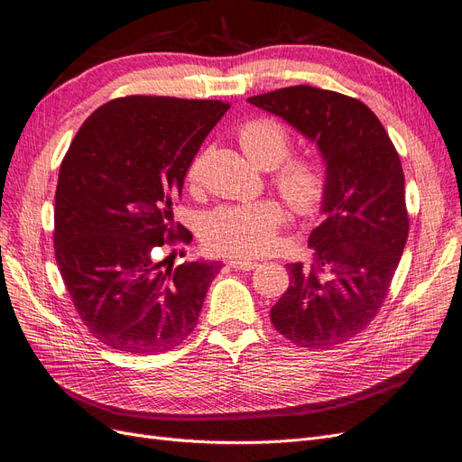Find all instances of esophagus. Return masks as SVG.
Returning <instances> with one entry per match:
<instances>
[{"instance_id": "1", "label": "esophagus", "mask_w": 462, "mask_h": 462, "mask_svg": "<svg viewBox=\"0 0 462 462\" xmlns=\"http://www.w3.org/2000/svg\"><path fill=\"white\" fill-rule=\"evenodd\" d=\"M228 263L236 271H254L259 265L257 261H252V259H230Z\"/></svg>"}]
</instances>
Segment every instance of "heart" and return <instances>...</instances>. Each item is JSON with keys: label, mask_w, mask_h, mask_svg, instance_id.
I'll return each instance as SVG.
<instances>
[{"label": "heart", "mask_w": 462, "mask_h": 462, "mask_svg": "<svg viewBox=\"0 0 462 462\" xmlns=\"http://www.w3.org/2000/svg\"><path fill=\"white\" fill-rule=\"evenodd\" d=\"M240 147L255 166L274 172L273 183L286 203L301 215L318 208L325 195L323 168L290 154V135L282 124L271 117H255L245 122L238 131ZM203 172V154L195 156L188 170L189 183H197ZM286 220L284 210L274 201H255L245 205H222L205 218L203 236L207 244L220 254L228 255H261L276 244V232Z\"/></svg>", "instance_id": "1"}]
</instances>
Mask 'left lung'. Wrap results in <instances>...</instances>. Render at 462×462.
<instances>
[{
  "label": "left lung",
  "instance_id": "left-lung-1",
  "mask_svg": "<svg viewBox=\"0 0 462 462\" xmlns=\"http://www.w3.org/2000/svg\"><path fill=\"white\" fill-rule=\"evenodd\" d=\"M247 102L313 143L325 166L323 222L310 236L315 263L288 265L290 286L271 321L298 346L340 345L375 318L404 252L401 158L377 116L338 92L298 85Z\"/></svg>",
  "mask_w": 462,
  "mask_h": 462
}]
</instances>
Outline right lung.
<instances>
[{
  "mask_svg": "<svg viewBox=\"0 0 462 462\" xmlns=\"http://www.w3.org/2000/svg\"><path fill=\"white\" fill-rule=\"evenodd\" d=\"M228 108L220 100L116 98L87 117L63 158L56 261L79 318L114 350L168 352L197 325L220 263L195 259L164 269L154 249L181 230L172 205Z\"/></svg>",
  "mask_w": 462,
  "mask_h": 462,
  "instance_id": "1",
  "label": "right lung"
}]
</instances>
